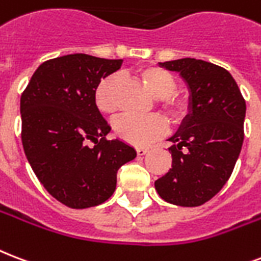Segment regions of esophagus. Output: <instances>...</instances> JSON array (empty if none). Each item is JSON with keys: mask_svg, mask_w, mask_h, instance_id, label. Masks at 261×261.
I'll return each mask as SVG.
<instances>
[{"mask_svg": "<svg viewBox=\"0 0 261 261\" xmlns=\"http://www.w3.org/2000/svg\"><path fill=\"white\" fill-rule=\"evenodd\" d=\"M148 152H149L148 148H138V149H137V154H138V156H144V154H146Z\"/></svg>", "mask_w": 261, "mask_h": 261, "instance_id": "34e87169", "label": "esophagus"}]
</instances>
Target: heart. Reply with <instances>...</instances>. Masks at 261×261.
<instances>
[{"label":"heart","mask_w":261,"mask_h":261,"mask_svg":"<svg viewBox=\"0 0 261 261\" xmlns=\"http://www.w3.org/2000/svg\"><path fill=\"white\" fill-rule=\"evenodd\" d=\"M137 76L144 83L150 94L160 101L162 108L174 120H180L189 112V101L175 93L176 79L170 71L160 67L148 65L137 71ZM119 82L117 75H108L97 85L94 90V104L99 112L113 115L117 111L115 89ZM115 133L124 142L135 146H145L167 130L166 122L159 116H133L126 115L113 124Z\"/></svg>","instance_id":"b5f03b06"}]
</instances>
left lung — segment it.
<instances>
[{"mask_svg": "<svg viewBox=\"0 0 261 261\" xmlns=\"http://www.w3.org/2000/svg\"><path fill=\"white\" fill-rule=\"evenodd\" d=\"M179 72L189 93V113L168 141L172 166L154 182L159 196L174 205L198 206L220 192L244 142L246 105L231 73L196 59L160 63Z\"/></svg>", "mask_w": 261, "mask_h": 261, "instance_id": "left-lung-1", "label": "left lung"}]
</instances>
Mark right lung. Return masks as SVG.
I'll return each mask as SVG.
<instances>
[{
    "mask_svg": "<svg viewBox=\"0 0 261 261\" xmlns=\"http://www.w3.org/2000/svg\"><path fill=\"white\" fill-rule=\"evenodd\" d=\"M122 63L83 53L47 60L20 98L30 166L49 194L73 210L107 201L117 170L137 156L126 142L105 138L111 126L94 104L97 85Z\"/></svg>",
    "mask_w": 261,
    "mask_h": 261,
    "instance_id": "add662e5",
    "label": "right lung"
}]
</instances>
